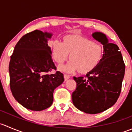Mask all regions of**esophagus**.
Wrapping results in <instances>:
<instances>
[{"instance_id":"1","label":"esophagus","mask_w":132,"mask_h":132,"mask_svg":"<svg viewBox=\"0 0 132 132\" xmlns=\"http://www.w3.org/2000/svg\"><path fill=\"white\" fill-rule=\"evenodd\" d=\"M64 78L65 80H67L70 78V75H68V74H64Z\"/></svg>"}]
</instances>
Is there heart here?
Masks as SVG:
<instances>
[{
    "label": "heart",
    "instance_id": "heart-1",
    "mask_svg": "<svg viewBox=\"0 0 132 132\" xmlns=\"http://www.w3.org/2000/svg\"><path fill=\"white\" fill-rule=\"evenodd\" d=\"M52 56L59 64L66 62L70 55V61L61 67L66 71L78 70L81 74L91 72L100 64L104 49L101 44L79 35L70 34L62 37V43L54 40L51 43Z\"/></svg>",
    "mask_w": 132,
    "mask_h": 132
}]
</instances>
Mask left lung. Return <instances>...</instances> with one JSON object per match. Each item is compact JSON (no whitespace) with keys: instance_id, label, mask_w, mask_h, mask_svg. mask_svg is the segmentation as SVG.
<instances>
[{"instance_id":"1","label":"left lung","mask_w":132,"mask_h":132,"mask_svg":"<svg viewBox=\"0 0 132 132\" xmlns=\"http://www.w3.org/2000/svg\"><path fill=\"white\" fill-rule=\"evenodd\" d=\"M92 37L103 45V59L86 77H74L77 87L72 93V101L79 110L96 114L106 110L117 102L121 93L125 64L119 47L108 43L104 34L95 32Z\"/></svg>"}]
</instances>
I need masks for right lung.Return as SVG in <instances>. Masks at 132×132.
Returning a JSON list of instances; mask_svg holds the SVG:
<instances>
[{
  "label": "right lung",
  "mask_w": 132,
  "mask_h": 132,
  "mask_svg": "<svg viewBox=\"0 0 132 132\" xmlns=\"http://www.w3.org/2000/svg\"><path fill=\"white\" fill-rule=\"evenodd\" d=\"M52 34L34 30L19 40L11 55L10 85L15 100L24 108L41 111L53 103L54 89L64 81L60 71L50 74L56 66L48 39Z\"/></svg>",
  "instance_id": "1"
}]
</instances>
